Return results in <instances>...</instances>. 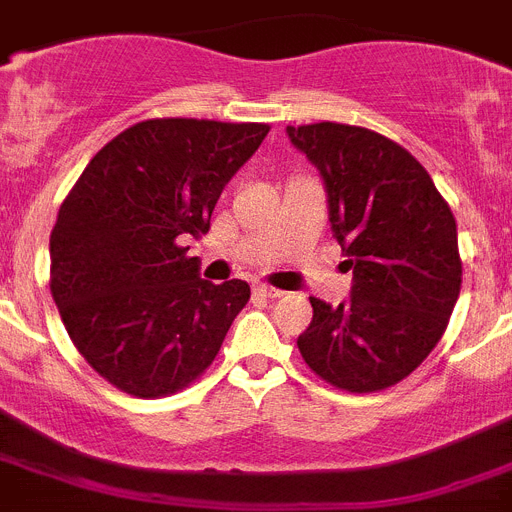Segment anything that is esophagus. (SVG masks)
<instances>
[{
	"label": "esophagus",
	"mask_w": 512,
	"mask_h": 512,
	"mask_svg": "<svg viewBox=\"0 0 512 512\" xmlns=\"http://www.w3.org/2000/svg\"><path fill=\"white\" fill-rule=\"evenodd\" d=\"M252 293H255V296H262V299H281L283 296V291L265 286V283H257V286L252 288Z\"/></svg>",
	"instance_id": "1"
}]
</instances>
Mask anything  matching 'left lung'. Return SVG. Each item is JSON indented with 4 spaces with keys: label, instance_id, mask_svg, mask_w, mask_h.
I'll list each match as a JSON object with an SVG mask.
<instances>
[{
    "label": "left lung",
    "instance_id": "left-lung-1",
    "mask_svg": "<svg viewBox=\"0 0 512 512\" xmlns=\"http://www.w3.org/2000/svg\"><path fill=\"white\" fill-rule=\"evenodd\" d=\"M286 133L322 175L332 234L353 270L350 301L309 299L301 355L337 389L394 386L438 345L459 299L456 219L425 167L381 133L330 121Z\"/></svg>",
    "mask_w": 512,
    "mask_h": 512
}]
</instances>
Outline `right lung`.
I'll use <instances>...</instances> for the list:
<instances>
[{"instance_id": "1", "label": "right lung", "mask_w": 512, "mask_h": 512, "mask_svg": "<svg viewBox=\"0 0 512 512\" xmlns=\"http://www.w3.org/2000/svg\"><path fill=\"white\" fill-rule=\"evenodd\" d=\"M270 126L154 118L118 133L84 167L51 231V293L82 358L133 397H167L213 363L250 301L188 257L226 182Z\"/></svg>"}]
</instances>
